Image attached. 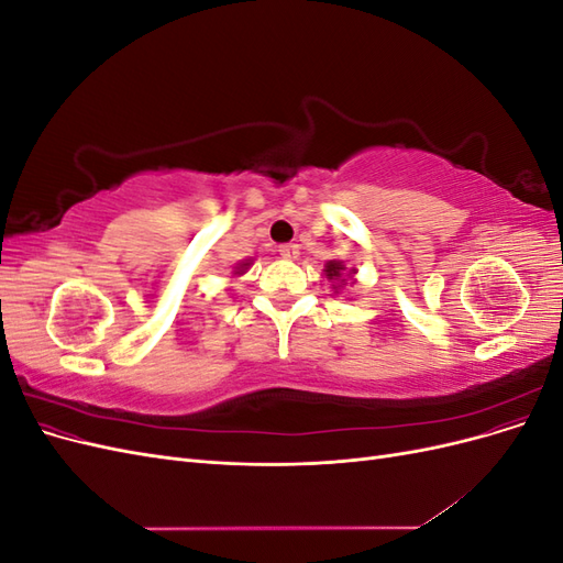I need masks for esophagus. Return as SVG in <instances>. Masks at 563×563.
<instances>
[{
  "label": "esophagus",
  "mask_w": 563,
  "mask_h": 563,
  "mask_svg": "<svg viewBox=\"0 0 563 563\" xmlns=\"http://www.w3.org/2000/svg\"><path fill=\"white\" fill-rule=\"evenodd\" d=\"M298 244H282L279 246V255L284 261H296L298 258Z\"/></svg>",
  "instance_id": "34e87169"
}]
</instances>
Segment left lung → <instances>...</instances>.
<instances>
[{
  "label": "left lung",
  "instance_id": "left-lung-1",
  "mask_svg": "<svg viewBox=\"0 0 563 563\" xmlns=\"http://www.w3.org/2000/svg\"><path fill=\"white\" fill-rule=\"evenodd\" d=\"M323 272H327V277H329L331 282H338V279L345 277L347 267L343 265V261H329L327 265H323ZM350 275H354V269H350ZM343 282H345V279H343Z\"/></svg>",
  "mask_w": 563,
  "mask_h": 563
}]
</instances>
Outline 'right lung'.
Segmentation results:
<instances>
[{"instance_id": "right-lung-1", "label": "right lung", "mask_w": 563, "mask_h": 563, "mask_svg": "<svg viewBox=\"0 0 563 563\" xmlns=\"http://www.w3.org/2000/svg\"><path fill=\"white\" fill-rule=\"evenodd\" d=\"M251 265V261H246V263H240V265H236V269H234V275H242V272L246 269Z\"/></svg>"}]
</instances>
